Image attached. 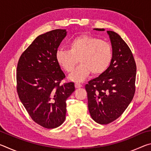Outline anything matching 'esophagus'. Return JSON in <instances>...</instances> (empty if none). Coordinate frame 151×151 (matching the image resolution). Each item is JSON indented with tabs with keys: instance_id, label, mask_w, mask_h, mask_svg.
Instances as JSON below:
<instances>
[{
	"instance_id": "1",
	"label": "esophagus",
	"mask_w": 151,
	"mask_h": 151,
	"mask_svg": "<svg viewBox=\"0 0 151 151\" xmlns=\"http://www.w3.org/2000/svg\"><path fill=\"white\" fill-rule=\"evenodd\" d=\"M82 86V85L81 83H75V87L76 88H80V87H81Z\"/></svg>"
}]
</instances>
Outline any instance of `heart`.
<instances>
[{"label":"heart","instance_id":"b5f03b06","mask_svg":"<svg viewBox=\"0 0 151 151\" xmlns=\"http://www.w3.org/2000/svg\"><path fill=\"white\" fill-rule=\"evenodd\" d=\"M56 60L67 73L73 70L78 59L81 64L68 76L70 80L83 81L90 75H101L108 69L112 59V49L107 41L88 35L75 38L68 50L58 49Z\"/></svg>","mask_w":151,"mask_h":151}]
</instances>
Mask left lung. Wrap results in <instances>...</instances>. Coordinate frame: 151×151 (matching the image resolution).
<instances>
[{
    "label": "left lung",
    "instance_id": "8db88e82",
    "mask_svg": "<svg viewBox=\"0 0 151 151\" xmlns=\"http://www.w3.org/2000/svg\"><path fill=\"white\" fill-rule=\"evenodd\" d=\"M104 31V29H94ZM112 59L105 72L85 85L88 107L94 121L107 124L119 118L135 93L137 66L129 46L117 33L108 30Z\"/></svg>",
    "mask_w": 151,
    "mask_h": 151
}]
</instances>
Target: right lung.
Instances as JSON below:
<instances>
[{"label": "right lung", "mask_w": 151, "mask_h": 151, "mask_svg": "<svg viewBox=\"0 0 151 151\" xmlns=\"http://www.w3.org/2000/svg\"><path fill=\"white\" fill-rule=\"evenodd\" d=\"M65 29L40 35L20 56L17 69V90L21 103L36 123L55 129L66 117V101L75 83L60 84L65 75L56 60V52L66 37Z\"/></svg>", "instance_id": "add662e5"}]
</instances>
